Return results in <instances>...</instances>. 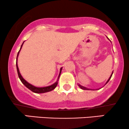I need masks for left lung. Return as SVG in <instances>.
Wrapping results in <instances>:
<instances>
[{
  "mask_svg": "<svg viewBox=\"0 0 129 129\" xmlns=\"http://www.w3.org/2000/svg\"><path fill=\"white\" fill-rule=\"evenodd\" d=\"M113 72H112V73H111V76H110V77L109 78V79H108V81H107V83H106V84H107V83H108V82L109 81H110V78H111V76H112V75H113ZM78 86H79V87H80L81 89H83V90H90V89L86 88V87H84V86H81L80 84H78ZM90 90H92V89H90Z\"/></svg>",
  "mask_w": 129,
  "mask_h": 129,
  "instance_id": "left-lung-1",
  "label": "left lung"
}]
</instances>
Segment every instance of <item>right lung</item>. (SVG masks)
<instances>
[{
    "label": "right lung",
    "instance_id": "1",
    "mask_svg": "<svg viewBox=\"0 0 129 129\" xmlns=\"http://www.w3.org/2000/svg\"><path fill=\"white\" fill-rule=\"evenodd\" d=\"M24 42L22 43V45H21V48L19 49V52L18 53V55H17V57H16V69H17V72H18V76H19V79H20L21 81L22 82V84L24 85L25 87H27L29 89H30V90H32L33 92H35V93H37V94H40V93H45V92H49V91H51V90H53V89H54L55 88H56V87L57 86V83H58V80H59V76H60V73H61V71H62V69L61 68L60 70V73H59V77H58V80L55 83H54L53 84H52V85L51 86H46V87H35V86L32 85V84H30V83H28L27 81H26L24 79L22 78V76H21L20 72H19V69H18V63H17V60H18V55H19V51H20L21 48H22V45H23Z\"/></svg>",
    "mask_w": 129,
    "mask_h": 129
}]
</instances>
